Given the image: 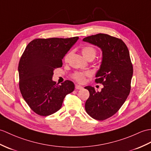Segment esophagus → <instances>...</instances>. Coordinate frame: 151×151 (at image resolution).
Here are the masks:
<instances>
[{
  "instance_id": "esophagus-1",
  "label": "esophagus",
  "mask_w": 151,
  "mask_h": 151,
  "mask_svg": "<svg viewBox=\"0 0 151 151\" xmlns=\"http://www.w3.org/2000/svg\"><path fill=\"white\" fill-rule=\"evenodd\" d=\"M75 88H76V89H83V87L80 86V85H76Z\"/></svg>"
}]
</instances>
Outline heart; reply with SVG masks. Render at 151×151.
<instances>
[{
    "label": "heart",
    "instance_id": "1",
    "mask_svg": "<svg viewBox=\"0 0 151 151\" xmlns=\"http://www.w3.org/2000/svg\"><path fill=\"white\" fill-rule=\"evenodd\" d=\"M81 51H82V55H83V57H85L87 60H90V59L93 60L94 58H95L97 53V51L96 50V48L94 47L91 45H84V46L82 47ZM71 55H72V52L69 51L65 55L64 60L65 62H68L69 61V60L70 57H71ZM90 75H91V73L89 72L76 71L74 73H73L71 76L72 78L75 80H76V82H78L79 83H83L84 82V81H85L86 77L89 76Z\"/></svg>",
    "mask_w": 151,
    "mask_h": 151
}]
</instances>
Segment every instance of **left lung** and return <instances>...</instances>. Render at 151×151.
<instances>
[{
  "mask_svg": "<svg viewBox=\"0 0 151 151\" xmlns=\"http://www.w3.org/2000/svg\"><path fill=\"white\" fill-rule=\"evenodd\" d=\"M83 40L102 51V62L95 82L102 83L104 87L100 92H96L93 87H85L89 91L85 109L93 118L104 120L117 113L130 93L133 74L130 55L123 40L107 34L89 36Z\"/></svg>",
  "mask_w": 151,
  "mask_h": 151,
  "instance_id": "8db88e82",
  "label": "left lung"
}]
</instances>
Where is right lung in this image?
Instances as JSON below:
<instances>
[{"label":"right lung","mask_w":151,"mask_h":151,"mask_svg":"<svg viewBox=\"0 0 151 151\" xmlns=\"http://www.w3.org/2000/svg\"><path fill=\"white\" fill-rule=\"evenodd\" d=\"M78 37L36 38L27 44L19 64V89L31 110L46 116L61 108L64 98L75 89L65 80L61 85L52 80L54 69L62 66V58Z\"/></svg>","instance_id":"add662e5"}]
</instances>
